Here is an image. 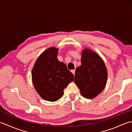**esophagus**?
<instances>
[{"mask_svg":"<svg viewBox=\"0 0 132 132\" xmlns=\"http://www.w3.org/2000/svg\"><path fill=\"white\" fill-rule=\"evenodd\" d=\"M71 72H72V74H73L74 75H75V70H71Z\"/></svg>","mask_w":132,"mask_h":132,"instance_id":"34e87169","label":"esophagus"}]
</instances>
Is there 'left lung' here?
I'll return each mask as SVG.
<instances>
[{
	"instance_id": "obj_1",
	"label": "left lung",
	"mask_w": 132,
	"mask_h": 132,
	"mask_svg": "<svg viewBox=\"0 0 132 132\" xmlns=\"http://www.w3.org/2000/svg\"><path fill=\"white\" fill-rule=\"evenodd\" d=\"M107 77V70L102 58L90 50H84L81 66L76 69L74 79L82 96L87 99L96 97L104 88Z\"/></svg>"
}]
</instances>
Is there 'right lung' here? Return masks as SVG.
I'll list each match as a JSON object with an SVG mask.
<instances>
[{
  "mask_svg": "<svg viewBox=\"0 0 132 132\" xmlns=\"http://www.w3.org/2000/svg\"><path fill=\"white\" fill-rule=\"evenodd\" d=\"M58 49L50 47L39 56L32 71L36 90L44 99L55 102L64 94L63 89L74 80V75L57 59Z\"/></svg>",
  "mask_w": 132,
  "mask_h": 132,
  "instance_id": "1",
  "label": "right lung"
}]
</instances>
